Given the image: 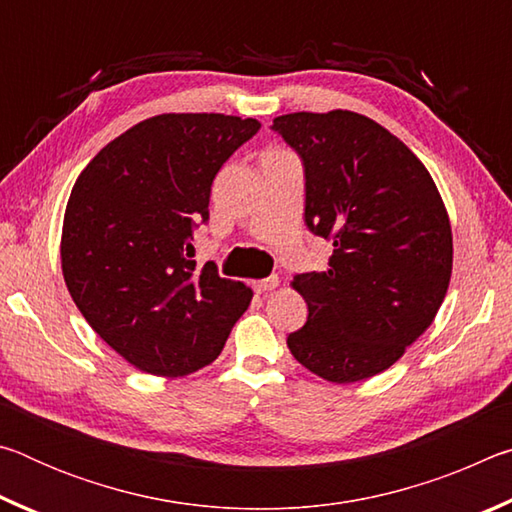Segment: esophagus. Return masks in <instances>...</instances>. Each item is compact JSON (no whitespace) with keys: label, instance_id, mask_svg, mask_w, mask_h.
Returning <instances> with one entry per match:
<instances>
[{"label":"esophagus","instance_id":"obj_1","mask_svg":"<svg viewBox=\"0 0 512 512\" xmlns=\"http://www.w3.org/2000/svg\"><path fill=\"white\" fill-rule=\"evenodd\" d=\"M275 287H280V277H277V275L266 277V280H257V282L253 284V289H255L257 293H268V291H273Z\"/></svg>","mask_w":512,"mask_h":512}]
</instances>
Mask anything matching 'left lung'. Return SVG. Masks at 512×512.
Listing matches in <instances>:
<instances>
[{
	"label": "left lung",
	"instance_id": "left-lung-1",
	"mask_svg": "<svg viewBox=\"0 0 512 512\" xmlns=\"http://www.w3.org/2000/svg\"><path fill=\"white\" fill-rule=\"evenodd\" d=\"M305 167V223L332 241L325 271L293 277L307 323L287 345L334 384L384 372L424 334L452 277V225L409 146L350 110L273 119Z\"/></svg>",
	"mask_w": 512,
	"mask_h": 512
}]
</instances>
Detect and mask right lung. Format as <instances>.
<instances>
[{"mask_svg": "<svg viewBox=\"0 0 512 512\" xmlns=\"http://www.w3.org/2000/svg\"><path fill=\"white\" fill-rule=\"evenodd\" d=\"M257 119L167 112L94 155L69 194L60 262L90 327L137 370L183 377L219 357L253 289L194 262L212 180Z\"/></svg>", "mask_w": 512, "mask_h": 512, "instance_id": "right-lung-1", "label": "right lung"}]
</instances>
